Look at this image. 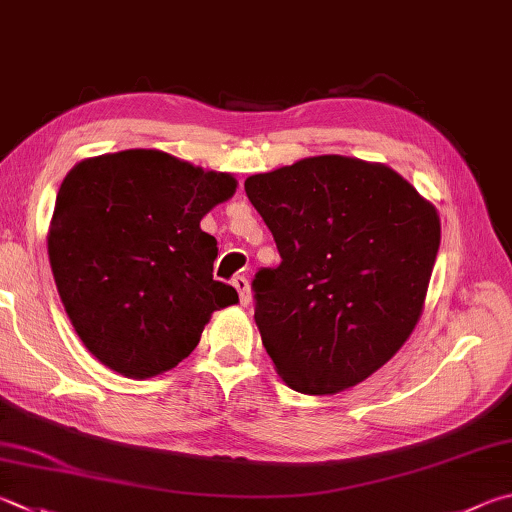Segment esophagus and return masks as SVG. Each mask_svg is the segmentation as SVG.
Instances as JSON below:
<instances>
[{
  "instance_id": "obj_1",
  "label": "esophagus",
  "mask_w": 512,
  "mask_h": 512,
  "mask_svg": "<svg viewBox=\"0 0 512 512\" xmlns=\"http://www.w3.org/2000/svg\"><path fill=\"white\" fill-rule=\"evenodd\" d=\"M232 286L237 288V293H239V302L241 304H250V286H248V280L244 275H237V277H232Z\"/></svg>"
}]
</instances>
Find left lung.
<instances>
[{
	"label": "left lung",
	"instance_id": "1",
	"mask_svg": "<svg viewBox=\"0 0 512 512\" xmlns=\"http://www.w3.org/2000/svg\"><path fill=\"white\" fill-rule=\"evenodd\" d=\"M244 190L282 257L250 284L280 376L302 394H336L374 374L421 318L436 210L394 170L347 156L253 174Z\"/></svg>",
	"mask_w": 512,
	"mask_h": 512
}]
</instances>
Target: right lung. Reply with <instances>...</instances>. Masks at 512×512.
<instances>
[{"mask_svg":"<svg viewBox=\"0 0 512 512\" xmlns=\"http://www.w3.org/2000/svg\"><path fill=\"white\" fill-rule=\"evenodd\" d=\"M230 174L156 150L78 163L55 199L49 259L73 329L94 356L132 378L179 365L210 313L239 302L212 280L217 239L199 228L232 197Z\"/></svg>","mask_w":512,"mask_h":512,"instance_id":"add662e5","label":"right lung"}]
</instances>
